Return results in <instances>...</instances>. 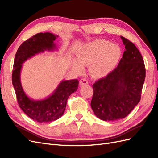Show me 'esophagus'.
<instances>
[{"instance_id": "1", "label": "esophagus", "mask_w": 158, "mask_h": 158, "mask_svg": "<svg viewBox=\"0 0 158 158\" xmlns=\"http://www.w3.org/2000/svg\"><path fill=\"white\" fill-rule=\"evenodd\" d=\"M88 84V81L86 79H84V78H82L80 80V84L81 85H86Z\"/></svg>"}]
</instances>
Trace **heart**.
<instances>
[{
    "instance_id": "heart-1",
    "label": "heart",
    "mask_w": 158,
    "mask_h": 158,
    "mask_svg": "<svg viewBox=\"0 0 158 158\" xmlns=\"http://www.w3.org/2000/svg\"><path fill=\"white\" fill-rule=\"evenodd\" d=\"M122 51L119 46L105 40H95L85 44L76 53L74 68L78 72L82 65H89L91 74L98 78L107 76L116 67L121 59Z\"/></svg>"
}]
</instances>
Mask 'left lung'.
Wrapping results in <instances>:
<instances>
[{"mask_svg": "<svg viewBox=\"0 0 158 158\" xmlns=\"http://www.w3.org/2000/svg\"><path fill=\"white\" fill-rule=\"evenodd\" d=\"M121 38L125 51L117 68L93 84L91 107L95 115L105 121L120 120L132 111L140 100L146 77L140 51L133 43Z\"/></svg>", "mask_w": 158, "mask_h": 158, "instance_id": "left-lung-1", "label": "left lung"}]
</instances>
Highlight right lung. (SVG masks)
<instances>
[{
  "instance_id": "add662e5",
  "label": "right lung",
  "mask_w": 158,
  "mask_h": 158,
  "mask_svg": "<svg viewBox=\"0 0 158 158\" xmlns=\"http://www.w3.org/2000/svg\"><path fill=\"white\" fill-rule=\"evenodd\" d=\"M56 37L49 32L37 33L19 47L14 58L12 80L19 106L30 118L41 123L54 121L63 116L69 97L78 87L77 79L63 80L51 95L40 100L30 98L22 88L20 73L23 63L40 52L56 49L54 44Z\"/></svg>"
}]
</instances>
